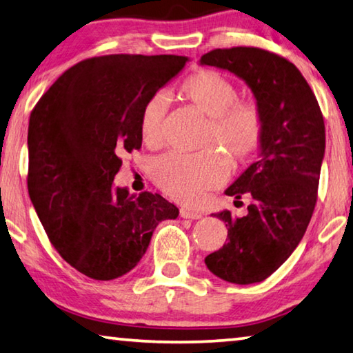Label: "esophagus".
<instances>
[{
  "mask_svg": "<svg viewBox=\"0 0 353 353\" xmlns=\"http://www.w3.org/2000/svg\"><path fill=\"white\" fill-rule=\"evenodd\" d=\"M181 216L182 218H188V220H199L201 215L199 212H194V210H190V209H181Z\"/></svg>",
  "mask_w": 353,
  "mask_h": 353,
  "instance_id": "esophagus-1",
  "label": "esophagus"
}]
</instances>
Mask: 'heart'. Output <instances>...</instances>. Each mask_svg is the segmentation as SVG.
Masks as SVG:
<instances>
[{
	"label": "heart",
	"instance_id": "b5f03b06",
	"mask_svg": "<svg viewBox=\"0 0 353 353\" xmlns=\"http://www.w3.org/2000/svg\"><path fill=\"white\" fill-rule=\"evenodd\" d=\"M181 94L187 102L209 117L204 146L220 144L234 166L253 159L265 132L264 116L253 102L239 100L234 83L215 70H199L185 78ZM170 106L166 94L157 92L144 103L139 114V132L144 144L157 148L163 143L165 119ZM228 159L209 148L198 154L170 152L155 160L152 176L165 193L181 203H194L207 190L223 183L228 176Z\"/></svg>",
	"mask_w": 353,
	"mask_h": 353
}]
</instances>
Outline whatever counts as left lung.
<instances>
[{"label":"left lung","instance_id":"obj_1","mask_svg":"<svg viewBox=\"0 0 353 353\" xmlns=\"http://www.w3.org/2000/svg\"><path fill=\"white\" fill-rule=\"evenodd\" d=\"M199 64L242 78L265 122L259 159L225 192L236 199L248 194V214H215L226 223L228 243L204 262L228 283H261L286 262L310 225L325 154L323 116L300 70L275 53L216 48L201 56Z\"/></svg>","mask_w":353,"mask_h":353}]
</instances>
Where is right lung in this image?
Returning a JSON list of instances; mask_svg holds the SVG:
<instances>
[{"label": "right lung", "mask_w": 353, "mask_h": 353, "mask_svg": "<svg viewBox=\"0 0 353 353\" xmlns=\"http://www.w3.org/2000/svg\"><path fill=\"white\" fill-rule=\"evenodd\" d=\"M188 61L176 54H106L65 70L28 127V192L61 257L92 279L125 275L157 225L179 209L157 193L114 187L121 157L141 148L139 114Z\"/></svg>", "instance_id": "add662e5"}]
</instances>
